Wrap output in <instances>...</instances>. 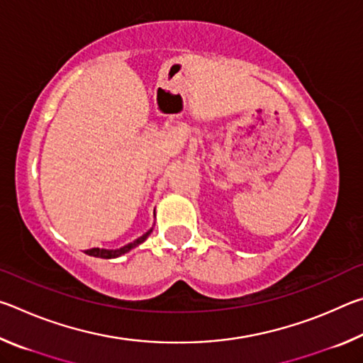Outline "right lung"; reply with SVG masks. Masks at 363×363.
Listing matches in <instances>:
<instances>
[{
  "instance_id": "obj_1",
  "label": "right lung",
  "mask_w": 363,
  "mask_h": 363,
  "mask_svg": "<svg viewBox=\"0 0 363 363\" xmlns=\"http://www.w3.org/2000/svg\"><path fill=\"white\" fill-rule=\"evenodd\" d=\"M150 232H152V229H150L149 232H145L143 237L136 238V240H134V242L128 243V245H125V247H121V248H118V250L91 248V250H86L84 253H86V255H89V256H94V257H102V259H112V257H118V256H121V255H125V253H128V251H130V250L136 248L138 245H140L143 242H145V238L150 235Z\"/></svg>"
}]
</instances>
